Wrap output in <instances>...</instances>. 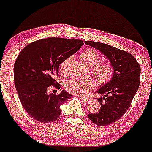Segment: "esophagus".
<instances>
[{
	"instance_id": "34e87169",
	"label": "esophagus",
	"mask_w": 152,
	"mask_h": 152,
	"mask_svg": "<svg viewBox=\"0 0 152 152\" xmlns=\"http://www.w3.org/2000/svg\"><path fill=\"white\" fill-rule=\"evenodd\" d=\"M79 99H81L82 101H83V102H89L90 101V99L89 98H86V97H82V96H79Z\"/></svg>"
}]
</instances>
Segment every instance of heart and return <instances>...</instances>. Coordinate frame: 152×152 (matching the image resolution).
<instances>
[{"mask_svg":"<svg viewBox=\"0 0 152 152\" xmlns=\"http://www.w3.org/2000/svg\"><path fill=\"white\" fill-rule=\"evenodd\" d=\"M82 62L87 66L93 67V73L99 83H104L112 77L113 73V67L110 63H100V55L99 52L93 48H87L82 51L80 54ZM67 61L60 65L59 70L63 73L66 66ZM96 85V81L93 79H81L76 78L67 80L65 84V90L75 95L83 96L87 94L89 90L94 88Z\"/></svg>","mask_w":152,"mask_h":152,"instance_id":"heart-1","label":"heart"}]
</instances>
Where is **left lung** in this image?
I'll return each mask as SVG.
<instances>
[{
  "label": "left lung",
  "mask_w": 152,
  "mask_h": 152,
  "mask_svg": "<svg viewBox=\"0 0 152 152\" xmlns=\"http://www.w3.org/2000/svg\"><path fill=\"white\" fill-rule=\"evenodd\" d=\"M85 43L102 52L113 67L111 79L97 91L104 95L97 99L100 110L88 115L93 124L105 126L119 120L130 107L140 85V67L126 51L101 42L85 41Z\"/></svg>",
  "instance_id": "1"
}]
</instances>
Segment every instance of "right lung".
Instances as JSON below:
<instances>
[{"mask_svg":"<svg viewBox=\"0 0 152 152\" xmlns=\"http://www.w3.org/2000/svg\"><path fill=\"white\" fill-rule=\"evenodd\" d=\"M82 45L80 39L50 37L31 42L21 50L14 65V80L23 107L32 118L47 124L60 116L61 105L73 96L65 90L48 94L47 90L56 84L59 65Z\"/></svg>","mask_w":152,"mask_h":152,"instance_id":"right-lung-1","label":"right lung"}]
</instances>
